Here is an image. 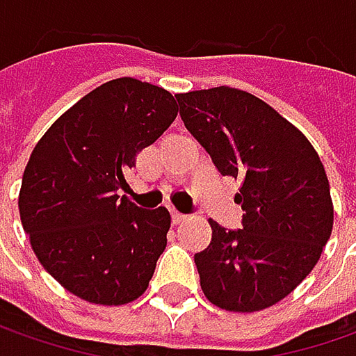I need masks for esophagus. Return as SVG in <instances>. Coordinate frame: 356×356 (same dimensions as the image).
<instances>
[{
  "label": "esophagus",
  "mask_w": 356,
  "mask_h": 356,
  "mask_svg": "<svg viewBox=\"0 0 356 356\" xmlns=\"http://www.w3.org/2000/svg\"><path fill=\"white\" fill-rule=\"evenodd\" d=\"M170 216H172V224H182V222H186V218H188V216L176 212V210H172Z\"/></svg>",
  "instance_id": "34e87169"
}]
</instances>
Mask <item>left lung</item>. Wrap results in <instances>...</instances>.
Returning <instances> with one entry per match:
<instances>
[{"label": "left lung", "mask_w": 356, "mask_h": 356, "mask_svg": "<svg viewBox=\"0 0 356 356\" xmlns=\"http://www.w3.org/2000/svg\"><path fill=\"white\" fill-rule=\"evenodd\" d=\"M190 134L222 176L241 180V229L210 220L212 241L194 255L213 305L253 313L305 280L333 229V202L319 154L261 99L229 87L176 95Z\"/></svg>", "instance_id": "1"}]
</instances>
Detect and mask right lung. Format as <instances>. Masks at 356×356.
<instances>
[{"label": "right lung", "instance_id": "right-lung-1", "mask_svg": "<svg viewBox=\"0 0 356 356\" xmlns=\"http://www.w3.org/2000/svg\"><path fill=\"white\" fill-rule=\"evenodd\" d=\"M168 90L108 81L57 118L23 172L19 216L37 259L67 291L99 305L138 299L166 248L170 213L118 190L136 154L174 122Z\"/></svg>", "mask_w": 356, "mask_h": 356}]
</instances>
